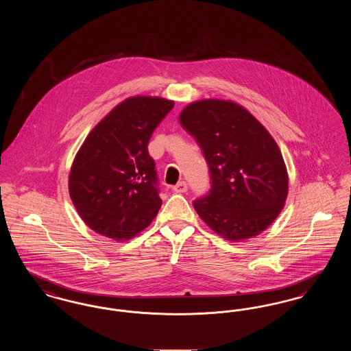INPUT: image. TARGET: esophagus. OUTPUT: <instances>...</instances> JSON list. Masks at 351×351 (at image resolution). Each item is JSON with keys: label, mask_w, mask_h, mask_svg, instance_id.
I'll return each mask as SVG.
<instances>
[{"label": "esophagus", "mask_w": 351, "mask_h": 351, "mask_svg": "<svg viewBox=\"0 0 351 351\" xmlns=\"http://www.w3.org/2000/svg\"><path fill=\"white\" fill-rule=\"evenodd\" d=\"M172 189H173V192H176V193H184V192H186V189H188V184L185 183V182H180V183L173 185Z\"/></svg>", "instance_id": "esophagus-1"}]
</instances>
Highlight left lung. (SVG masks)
<instances>
[{
	"instance_id": "1",
	"label": "left lung",
	"mask_w": 351,
	"mask_h": 351,
	"mask_svg": "<svg viewBox=\"0 0 351 351\" xmlns=\"http://www.w3.org/2000/svg\"><path fill=\"white\" fill-rule=\"evenodd\" d=\"M180 123L209 167L210 189L193 201L202 221L229 241L262 233L279 216L288 193L282 152L262 123L232 101L188 105Z\"/></svg>"
}]
</instances>
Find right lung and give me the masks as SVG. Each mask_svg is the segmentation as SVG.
<instances>
[{"instance_id":"1","label":"right lung","mask_w":351,"mask_h":351,"mask_svg":"<svg viewBox=\"0 0 351 351\" xmlns=\"http://www.w3.org/2000/svg\"><path fill=\"white\" fill-rule=\"evenodd\" d=\"M172 108L173 101L160 97H130L84 141L71 168L69 196L96 233L129 239L158 215L159 182L147 146Z\"/></svg>"}]
</instances>
